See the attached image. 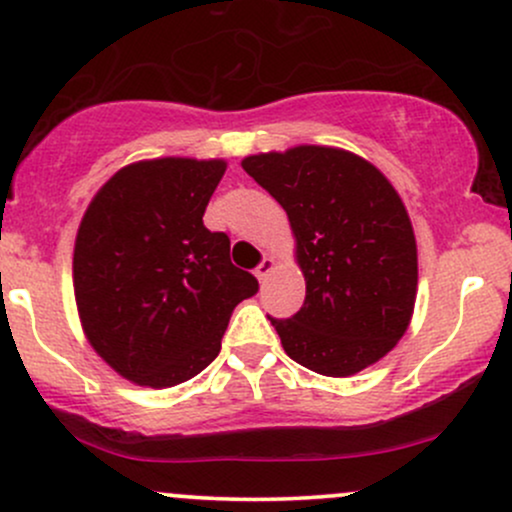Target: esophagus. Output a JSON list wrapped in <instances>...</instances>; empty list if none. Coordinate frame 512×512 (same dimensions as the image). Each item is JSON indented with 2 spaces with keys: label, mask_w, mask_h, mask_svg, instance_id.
Returning <instances> with one entry per match:
<instances>
[{
  "label": "esophagus",
  "mask_w": 512,
  "mask_h": 512,
  "mask_svg": "<svg viewBox=\"0 0 512 512\" xmlns=\"http://www.w3.org/2000/svg\"><path fill=\"white\" fill-rule=\"evenodd\" d=\"M274 264H276L274 257H264V260H262L260 264H257V269H255L257 279H260V281L267 279L269 272H272V269H274Z\"/></svg>",
  "instance_id": "34e87169"
}]
</instances>
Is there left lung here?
<instances>
[{
  "label": "left lung",
  "mask_w": 512,
  "mask_h": 512,
  "mask_svg": "<svg viewBox=\"0 0 512 512\" xmlns=\"http://www.w3.org/2000/svg\"><path fill=\"white\" fill-rule=\"evenodd\" d=\"M245 173L289 214L305 276L303 308L269 317L293 361L346 378L407 332L416 301V240L402 199L366 158L332 146L257 154Z\"/></svg>",
  "instance_id": "left-lung-1"
}]
</instances>
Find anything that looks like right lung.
I'll use <instances>...</instances> for the list:
<instances>
[{"label": "right lung", "instance_id": "add662e5", "mask_svg": "<svg viewBox=\"0 0 512 512\" xmlns=\"http://www.w3.org/2000/svg\"><path fill=\"white\" fill-rule=\"evenodd\" d=\"M226 163L154 158L117 170L88 204L74 245V296L88 344L122 378L173 387L219 356L233 308L260 284L202 216Z\"/></svg>", "mask_w": 512, "mask_h": 512}]
</instances>
